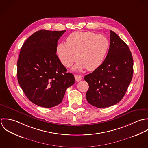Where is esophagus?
Wrapping results in <instances>:
<instances>
[{
    "instance_id": "esophagus-1",
    "label": "esophagus",
    "mask_w": 148,
    "mask_h": 148,
    "mask_svg": "<svg viewBox=\"0 0 148 148\" xmlns=\"http://www.w3.org/2000/svg\"><path fill=\"white\" fill-rule=\"evenodd\" d=\"M82 77L81 76V75H75V81H77V82H79V81H80L81 79H82Z\"/></svg>"
}]
</instances>
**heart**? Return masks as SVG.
Instances as JSON below:
<instances>
[{"label":"heart","instance_id":"1","mask_svg":"<svg viewBox=\"0 0 148 148\" xmlns=\"http://www.w3.org/2000/svg\"><path fill=\"white\" fill-rule=\"evenodd\" d=\"M109 49V42L104 36L92 32H74L60 43L57 53L61 63L70 67L78 59L75 69L87 68L89 71L98 69L103 62Z\"/></svg>","mask_w":148,"mask_h":148}]
</instances>
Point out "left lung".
Instances as JSON below:
<instances>
[{"mask_svg":"<svg viewBox=\"0 0 148 148\" xmlns=\"http://www.w3.org/2000/svg\"><path fill=\"white\" fill-rule=\"evenodd\" d=\"M108 55L102 64L85 76L89 84L86 99L99 108L117 104L123 97L132 81L133 59L128 46L110 30Z\"/></svg>","mask_w":148,"mask_h":148,"instance_id":"8db88e82","label":"left lung"}]
</instances>
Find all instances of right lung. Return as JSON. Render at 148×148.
Returning a JSON list of instances; mask_svg holds the SVG:
<instances>
[{
  "instance_id": "right-lung-1",
  "label": "right lung",
  "mask_w": 148,
  "mask_h": 148,
  "mask_svg": "<svg viewBox=\"0 0 148 148\" xmlns=\"http://www.w3.org/2000/svg\"><path fill=\"white\" fill-rule=\"evenodd\" d=\"M66 30L38 31L23 45L17 62L19 85L33 103L52 108L60 103L69 87L75 83L57 53V43Z\"/></svg>"
}]
</instances>
